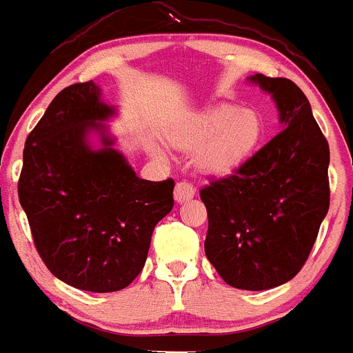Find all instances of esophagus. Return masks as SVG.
<instances>
[{"mask_svg": "<svg viewBox=\"0 0 353 353\" xmlns=\"http://www.w3.org/2000/svg\"><path fill=\"white\" fill-rule=\"evenodd\" d=\"M194 193H196V189H194L193 183L182 180V182L176 183V188H174V200L180 203L188 202V200H191V198L194 196Z\"/></svg>", "mask_w": 353, "mask_h": 353, "instance_id": "obj_1", "label": "esophagus"}]
</instances>
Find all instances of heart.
Wrapping results in <instances>:
<instances>
[{"label":"heart","instance_id":"heart-1","mask_svg":"<svg viewBox=\"0 0 353 353\" xmlns=\"http://www.w3.org/2000/svg\"><path fill=\"white\" fill-rule=\"evenodd\" d=\"M263 133L260 115L236 106H216L194 117L173 137L174 144L185 150H202V165L209 171L225 173L243 164Z\"/></svg>","mask_w":353,"mask_h":353}]
</instances>
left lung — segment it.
<instances>
[{
	"mask_svg": "<svg viewBox=\"0 0 353 353\" xmlns=\"http://www.w3.org/2000/svg\"><path fill=\"white\" fill-rule=\"evenodd\" d=\"M269 92L283 130L200 189L209 218L205 256L227 285L267 290L303 269L330 208V150L308 99L285 77H250Z\"/></svg>",
	"mask_w": 353,
	"mask_h": 353,
	"instance_id": "1",
	"label": "left lung"
}]
</instances>
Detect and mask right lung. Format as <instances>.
<instances>
[{"mask_svg": "<svg viewBox=\"0 0 353 353\" xmlns=\"http://www.w3.org/2000/svg\"><path fill=\"white\" fill-rule=\"evenodd\" d=\"M110 115L93 81L57 93L26 137L17 182L41 260L88 292H115L141 274L153 229L174 203L173 179H139L104 133L103 150L85 144Z\"/></svg>", "mask_w": 353, "mask_h": 353, "instance_id": "1", "label": "right lung"}]
</instances>
